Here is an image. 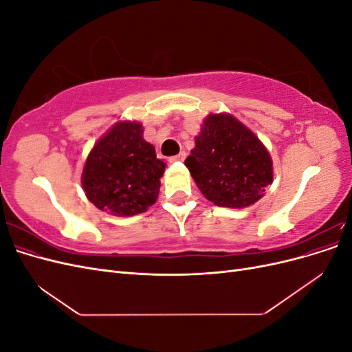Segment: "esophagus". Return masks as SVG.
Segmentation results:
<instances>
[{"instance_id": "esophagus-1", "label": "esophagus", "mask_w": 352, "mask_h": 352, "mask_svg": "<svg viewBox=\"0 0 352 352\" xmlns=\"http://www.w3.org/2000/svg\"><path fill=\"white\" fill-rule=\"evenodd\" d=\"M185 158H186V153L182 151V153H179V154L175 155V157H170L168 162H170V163H179V162H184Z\"/></svg>"}]
</instances>
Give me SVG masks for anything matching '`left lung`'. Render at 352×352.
Listing matches in <instances>:
<instances>
[{"mask_svg":"<svg viewBox=\"0 0 352 352\" xmlns=\"http://www.w3.org/2000/svg\"><path fill=\"white\" fill-rule=\"evenodd\" d=\"M185 166L201 194L219 207H250L273 184V160L267 148L229 113L206 117Z\"/></svg>","mask_w":352,"mask_h":352,"instance_id":"obj_1","label":"left lung"}]
</instances>
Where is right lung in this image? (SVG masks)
I'll list each match as a JSON object with an SVG mask.
<instances>
[{"label":"right lung","mask_w":352,"mask_h":352,"mask_svg":"<svg viewBox=\"0 0 352 352\" xmlns=\"http://www.w3.org/2000/svg\"><path fill=\"white\" fill-rule=\"evenodd\" d=\"M164 168L154 145L144 140L142 123L120 120L92 146L82 170V188L98 210L131 217L155 204Z\"/></svg>","instance_id":"right-lung-1"}]
</instances>
